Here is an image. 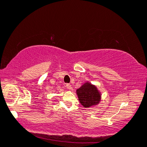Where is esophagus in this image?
Masks as SVG:
<instances>
[{"label": "esophagus", "mask_w": 147, "mask_h": 147, "mask_svg": "<svg viewBox=\"0 0 147 147\" xmlns=\"http://www.w3.org/2000/svg\"><path fill=\"white\" fill-rule=\"evenodd\" d=\"M66 86H67V88L69 89V90H71V88H72L71 85L69 84H66Z\"/></svg>", "instance_id": "34e87169"}]
</instances>
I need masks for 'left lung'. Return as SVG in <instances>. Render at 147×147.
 <instances>
[{
    "mask_svg": "<svg viewBox=\"0 0 147 147\" xmlns=\"http://www.w3.org/2000/svg\"><path fill=\"white\" fill-rule=\"evenodd\" d=\"M78 100L84 108H88L99 104L101 100V93L95 85L86 82L76 90Z\"/></svg>",
    "mask_w": 147,
    "mask_h": 147,
    "instance_id": "left-lung-1",
    "label": "left lung"
}]
</instances>
